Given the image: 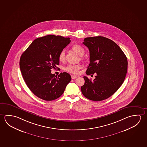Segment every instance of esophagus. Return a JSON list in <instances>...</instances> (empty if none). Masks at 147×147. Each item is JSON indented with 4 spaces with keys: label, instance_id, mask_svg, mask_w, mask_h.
Masks as SVG:
<instances>
[{
    "label": "esophagus",
    "instance_id": "1",
    "mask_svg": "<svg viewBox=\"0 0 147 147\" xmlns=\"http://www.w3.org/2000/svg\"><path fill=\"white\" fill-rule=\"evenodd\" d=\"M71 78H72V80H74V79H75V78H77V76H75V75H71Z\"/></svg>",
    "mask_w": 147,
    "mask_h": 147
}]
</instances>
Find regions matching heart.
Listing matches in <instances>:
<instances>
[{
  "mask_svg": "<svg viewBox=\"0 0 147 147\" xmlns=\"http://www.w3.org/2000/svg\"><path fill=\"white\" fill-rule=\"evenodd\" d=\"M73 50L76 53H77L79 55L82 56L84 53V50L82 46L79 45H74L72 47ZM65 55L63 51L60 52L58 56V59L60 61H63L65 60ZM82 67V65H75V64H69L65 67V71L68 72L72 73L73 74H77L79 73L80 70Z\"/></svg>",
  "mask_w": 147,
  "mask_h": 147,
  "instance_id": "1",
  "label": "heart"
}]
</instances>
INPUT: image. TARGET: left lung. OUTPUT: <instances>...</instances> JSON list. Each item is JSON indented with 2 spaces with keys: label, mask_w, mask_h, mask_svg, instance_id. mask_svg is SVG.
<instances>
[{
  "label": "left lung",
  "mask_w": 147,
  "mask_h": 147,
  "mask_svg": "<svg viewBox=\"0 0 147 147\" xmlns=\"http://www.w3.org/2000/svg\"><path fill=\"white\" fill-rule=\"evenodd\" d=\"M83 43L89 49L90 61L86 74H96L93 81L84 76L81 87L85 97L93 101L108 98L117 91L125 79L127 60L120 47L103 36L85 38Z\"/></svg>",
  "instance_id": "8db88e82"
}]
</instances>
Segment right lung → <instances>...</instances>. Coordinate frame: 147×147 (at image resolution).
I'll return each instance as SVG.
<instances>
[{"label": "right lung", "mask_w": 147, "mask_h": 147, "mask_svg": "<svg viewBox=\"0 0 147 147\" xmlns=\"http://www.w3.org/2000/svg\"><path fill=\"white\" fill-rule=\"evenodd\" d=\"M70 38L49 35L35 39L20 58L24 82L36 96L47 101L58 98L71 80L67 72L55 76L51 69L59 64L58 56L70 43Z\"/></svg>", "instance_id": "add662e5"}]
</instances>
